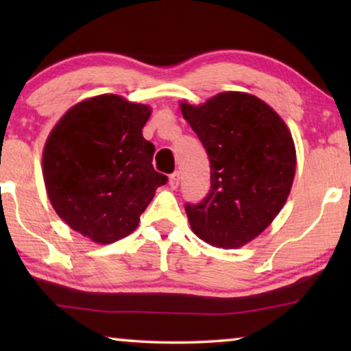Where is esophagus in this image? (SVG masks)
<instances>
[{
  "mask_svg": "<svg viewBox=\"0 0 351 351\" xmlns=\"http://www.w3.org/2000/svg\"><path fill=\"white\" fill-rule=\"evenodd\" d=\"M179 184H180V174L179 172H174V174L169 177V186L172 190H176L177 186H179Z\"/></svg>",
  "mask_w": 351,
  "mask_h": 351,
  "instance_id": "34e87169",
  "label": "esophagus"
}]
</instances>
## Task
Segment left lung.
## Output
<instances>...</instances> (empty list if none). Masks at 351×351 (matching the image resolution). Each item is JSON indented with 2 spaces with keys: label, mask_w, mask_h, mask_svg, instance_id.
<instances>
[{
  "label": "left lung",
  "mask_w": 351,
  "mask_h": 351,
  "mask_svg": "<svg viewBox=\"0 0 351 351\" xmlns=\"http://www.w3.org/2000/svg\"><path fill=\"white\" fill-rule=\"evenodd\" d=\"M180 112L210 161V190L185 213L210 246L238 249L280 214L295 176V145L285 119L262 99L227 90Z\"/></svg>",
  "instance_id": "obj_1"
}]
</instances>
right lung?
<instances>
[{
    "instance_id": "add662e5",
    "label": "right lung",
    "mask_w": 351,
    "mask_h": 351,
    "mask_svg": "<svg viewBox=\"0 0 351 351\" xmlns=\"http://www.w3.org/2000/svg\"><path fill=\"white\" fill-rule=\"evenodd\" d=\"M150 105L117 94L81 100L52 128L43 179L57 215L99 244L126 238L167 177L153 169L155 147L142 136Z\"/></svg>"
}]
</instances>
